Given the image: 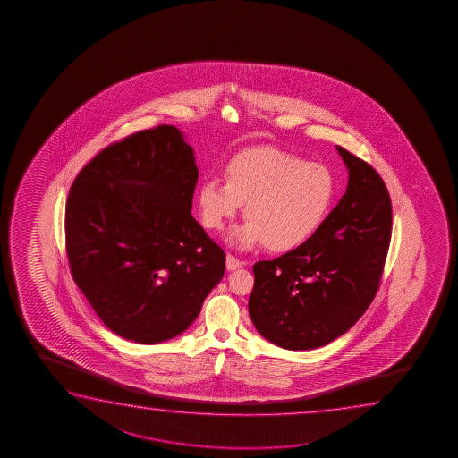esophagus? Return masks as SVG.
<instances>
[{
	"label": "esophagus",
	"mask_w": 458,
	"mask_h": 458,
	"mask_svg": "<svg viewBox=\"0 0 458 458\" xmlns=\"http://www.w3.org/2000/svg\"><path fill=\"white\" fill-rule=\"evenodd\" d=\"M226 269L236 270L239 267H242V261H239L238 258L233 257V255H226Z\"/></svg>",
	"instance_id": "obj_1"
}]
</instances>
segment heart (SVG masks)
I'll use <instances>...</instances> for the list:
<instances>
[{
    "label": "heart",
    "instance_id": "obj_1",
    "mask_svg": "<svg viewBox=\"0 0 458 458\" xmlns=\"http://www.w3.org/2000/svg\"><path fill=\"white\" fill-rule=\"evenodd\" d=\"M224 176L225 182H201L195 203L209 232L224 230L245 203L247 220L226 238L239 250L264 244L274 253H286L307 244L324 225L336 188L324 164L303 163L274 147L234 155Z\"/></svg>",
    "mask_w": 458,
    "mask_h": 458
}]
</instances>
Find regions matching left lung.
<instances>
[{
	"label": "left lung",
	"mask_w": 458,
	"mask_h": 458,
	"mask_svg": "<svg viewBox=\"0 0 458 458\" xmlns=\"http://www.w3.org/2000/svg\"><path fill=\"white\" fill-rule=\"evenodd\" d=\"M349 182L311 241L253 266L249 314L258 333L288 351H310L344 335L380 284L391 239V200L380 175L336 145Z\"/></svg>",
	"instance_id": "8db88e82"
}]
</instances>
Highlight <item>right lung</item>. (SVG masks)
Wrapping results in <instances>:
<instances>
[{"label":"right lung","mask_w":458,"mask_h":458,"mask_svg":"<svg viewBox=\"0 0 458 458\" xmlns=\"http://www.w3.org/2000/svg\"><path fill=\"white\" fill-rule=\"evenodd\" d=\"M197 178L194 148L161 125L106 147L70 188V272L122 338H175L224 276L225 251L191 214Z\"/></svg>","instance_id":"right-lung-1"}]
</instances>
